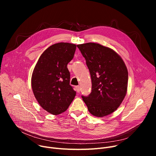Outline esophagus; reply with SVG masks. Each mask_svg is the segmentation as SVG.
I'll return each instance as SVG.
<instances>
[{
	"label": "esophagus",
	"instance_id": "esophagus-1",
	"mask_svg": "<svg viewBox=\"0 0 156 156\" xmlns=\"http://www.w3.org/2000/svg\"><path fill=\"white\" fill-rule=\"evenodd\" d=\"M76 91L78 93V92H80V86H76Z\"/></svg>",
	"mask_w": 156,
	"mask_h": 156
}]
</instances>
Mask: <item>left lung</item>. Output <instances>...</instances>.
Instances as JSON below:
<instances>
[{
  "label": "left lung",
  "instance_id": "obj_1",
  "mask_svg": "<svg viewBox=\"0 0 156 156\" xmlns=\"http://www.w3.org/2000/svg\"><path fill=\"white\" fill-rule=\"evenodd\" d=\"M90 73L92 92L81 96L88 111L104 117L115 111L126 94L128 73L121 57L112 49L95 43L77 45Z\"/></svg>",
  "mask_w": 156,
  "mask_h": 156
}]
</instances>
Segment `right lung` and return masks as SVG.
Masks as SVG:
<instances>
[{
	"label": "right lung",
	"instance_id": "1",
	"mask_svg": "<svg viewBox=\"0 0 156 156\" xmlns=\"http://www.w3.org/2000/svg\"><path fill=\"white\" fill-rule=\"evenodd\" d=\"M76 48L75 44L64 42L50 46L40 55L32 73L31 87L37 101L54 115L66 111L76 95L67 68Z\"/></svg>",
	"mask_w": 156,
	"mask_h": 156
}]
</instances>
